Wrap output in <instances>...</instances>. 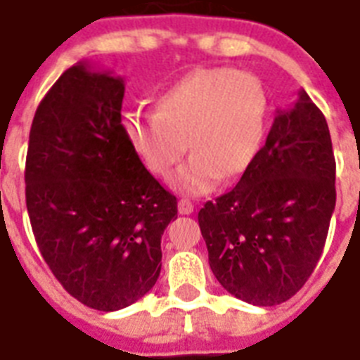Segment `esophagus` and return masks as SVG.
<instances>
[{
  "mask_svg": "<svg viewBox=\"0 0 360 360\" xmlns=\"http://www.w3.org/2000/svg\"><path fill=\"white\" fill-rule=\"evenodd\" d=\"M178 212H180V214H184V216H188V214H191V212H193V202H191V200L182 199L180 202H178Z\"/></svg>",
  "mask_w": 360,
  "mask_h": 360,
  "instance_id": "obj_1",
  "label": "esophagus"
}]
</instances>
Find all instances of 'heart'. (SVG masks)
I'll return each mask as SVG.
<instances>
[{"mask_svg": "<svg viewBox=\"0 0 360 360\" xmlns=\"http://www.w3.org/2000/svg\"><path fill=\"white\" fill-rule=\"evenodd\" d=\"M269 96L257 77L235 69H199L161 91L155 112L127 114L125 139L155 176L171 178L180 195L199 197L221 176H242L253 165L269 129Z\"/></svg>", "mask_w": 360, "mask_h": 360, "instance_id": "1", "label": "heart"}]
</instances>
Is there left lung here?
Wrapping results in <instances>:
<instances>
[{
	"instance_id": "obj_1",
	"label": "left lung",
	"mask_w": 360,
	"mask_h": 360,
	"mask_svg": "<svg viewBox=\"0 0 360 360\" xmlns=\"http://www.w3.org/2000/svg\"><path fill=\"white\" fill-rule=\"evenodd\" d=\"M327 120L304 90L278 110L264 146L235 188L208 200L199 227L216 280L236 299H291L321 257L336 205Z\"/></svg>"
}]
</instances>
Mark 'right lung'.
Wrapping results in <instances>:
<instances>
[{
    "mask_svg": "<svg viewBox=\"0 0 360 360\" xmlns=\"http://www.w3.org/2000/svg\"><path fill=\"white\" fill-rule=\"evenodd\" d=\"M125 84L79 61L37 107L26 158V206L39 252L67 293L116 311L155 285L176 197L131 150Z\"/></svg>",
    "mask_w": 360,
    "mask_h": 360,
    "instance_id": "add662e5",
    "label": "right lung"
}]
</instances>
